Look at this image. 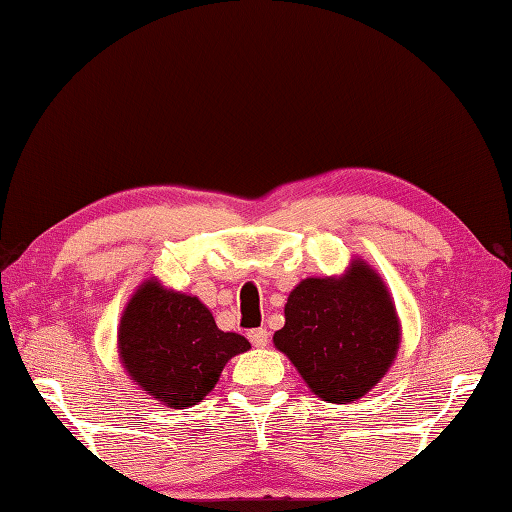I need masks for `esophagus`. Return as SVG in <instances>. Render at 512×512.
<instances>
[{
	"instance_id": "obj_1",
	"label": "esophagus",
	"mask_w": 512,
	"mask_h": 512,
	"mask_svg": "<svg viewBox=\"0 0 512 512\" xmlns=\"http://www.w3.org/2000/svg\"><path fill=\"white\" fill-rule=\"evenodd\" d=\"M248 339H250V344H253V346L264 348L270 342V335H268L266 328H255V330H250V333H248Z\"/></svg>"
}]
</instances>
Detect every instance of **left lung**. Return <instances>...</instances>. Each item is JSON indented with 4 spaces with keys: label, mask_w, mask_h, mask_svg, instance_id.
I'll return each mask as SVG.
<instances>
[{
    "label": "left lung",
    "mask_w": 512,
    "mask_h": 512,
    "mask_svg": "<svg viewBox=\"0 0 512 512\" xmlns=\"http://www.w3.org/2000/svg\"><path fill=\"white\" fill-rule=\"evenodd\" d=\"M275 348L293 362L313 393L348 404L379 384L395 362L399 317L386 284L355 259L342 277H308L288 295Z\"/></svg>",
    "instance_id": "left-lung-1"
}]
</instances>
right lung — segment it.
Wrapping results in <instances>:
<instances>
[{"label": "right lung", "mask_w": 512, "mask_h": 512, "mask_svg": "<svg viewBox=\"0 0 512 512\" xmlns=\"http://www.w3.org/2000/svg\"><path fill=\"white\" fill-rule=\"evenodd\" d=\"M248 339L219 330L193 295L146 279L130 297L117 330V350L139 388L168 408H190L210 393L230 357Z\"/></svg>", "instance_id": "obj_1"}]
</instances>
